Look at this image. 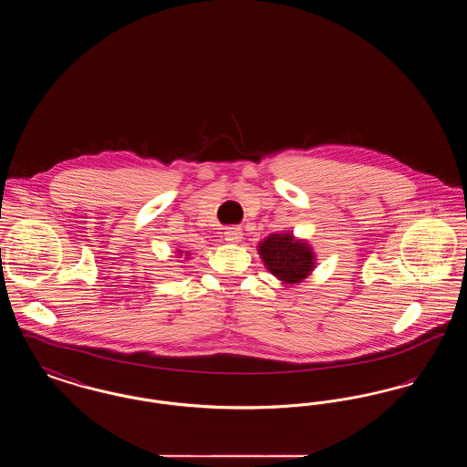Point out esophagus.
Here are the masks:
<instances>
[{"label": "esophagus", "mask_w": 467, "mask_h": 467, "mask_svg": "<svg viewBox=\"0 0 467 467\" xmlns=\"http://www.w3.org/2000/svg\"><path fill=\"white\" fill-rule=\"evenodd\" d=\"M242 238H244V233L240 227H225L223 240L227 244H238V242H242Z\"/></svg>", "instance_id": "esophagus-1"}]
</instances>
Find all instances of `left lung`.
Listing matches in <instances>:
<instances>
[{
	"instance_id": "obj_1",
	"label": "left lung",
	"mask_w": 467,
	"mask_h": 467,
	"mask_svg": "<svg viewBox=\"0 0 467 467\" xmlns=\"http://www.w3.org/2000/svg\"><path fill=\"white\" fill-rule=\"evenodd\" d=\"M267 271L284 285H297L308 278L317 265V255L306 240L292 233H273L257 244Z\"/></svg>"
}]
</instances>
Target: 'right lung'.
Returning <instances> with one entry per match:
<instances>
[{
    "label": "right lung",
    "instance_id": "1",
    "mask_svg": "<svg viewBox=\"0 0 467 467\" xmlns=\"http://www.w3.org/2000/svg\"><path fill=\"white\" fill-rule=\"evenodd\" d=\"M177 255H178V257H182V255H185V257H183V261H189V259H191V254H189V252H185V254H183V252H182V250H177Z\"/></svg>",
    "mask_w": 467,
    "mask_h": 467
}]
</instances>
